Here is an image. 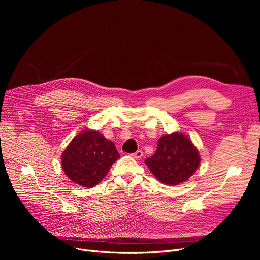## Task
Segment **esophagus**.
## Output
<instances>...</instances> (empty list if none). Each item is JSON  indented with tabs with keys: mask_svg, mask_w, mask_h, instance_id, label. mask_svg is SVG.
Here are the masks:
<instances>
[{
	"mask_svg": "<svg viewBox=\"0 0 260 260\" xmlns=\"http://www.w3.org/2000/svg\"><path fill=\"white\" fill-rule=\"evenodd\" d=\"M132 156L135 157V158H137V159H138V158H141V157L143 156V152H142V151H137L136 153L132 154Z\"/></svg>",
	"mask_w": 260,
	"mask_h": 260,
	"instance_id": "34e87169",
	"label": "esophagus"
}]
</instances>
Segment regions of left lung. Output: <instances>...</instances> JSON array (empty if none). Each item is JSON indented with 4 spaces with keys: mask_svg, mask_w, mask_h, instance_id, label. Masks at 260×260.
<instances>
[{
    "mask_svg": "<svg viewBox=\"0 0 260 260\" xmlns=\"http://www.w3.org/2000/svg\"><path fill=\"white\" fill-rule=\"evenodd\" d=\"M200 161L199 151L181 132L162 136L155 154L145 159L152 174L167 185L184 182L198 169Z\"/></svg>",
    "mask_w": 260,
    "mask_h": 260,
    "instance_id": "obj_1",
    "label": "left lung"
}]
</instances>
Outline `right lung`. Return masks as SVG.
<instances>
[{"label":"right lung","instance_id":"1","mask_svg":"<svg viewBox=\"0 0 260 260\" xmlns=\"http://www.w3.org/2000/svg\"><path fill=\"white\" fill-rule=\"evenodd\" d=\"M120 157L112 141L96 130L78 133L61 155V167L73 182L93 187Z\"/></svg>","mask_w":260,"mask_h":260}]
</instances>
